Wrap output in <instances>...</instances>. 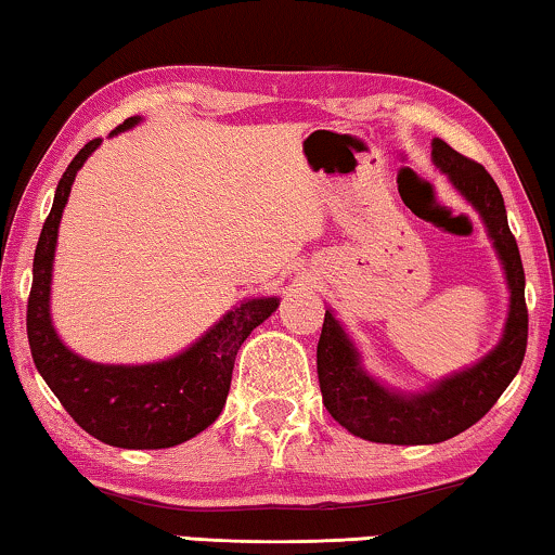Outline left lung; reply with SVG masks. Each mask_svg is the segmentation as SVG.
<instances>
[{
	"label": "left lung",
	"mask_w": 555,
	"mask_h": 555,
	"mask_svg": "<svg viewBox=\"0 0 555 555\" xmlns=\"http://www.w3.org/2000/svg\"><path fill=\"white\" fill-rule=\"evenodd\" d=\"M431 162L482 217L492 247L503 262L511 308L503 338L488 356L457 374L431 384L427 391L401 393L378 384L363 369L359 348L348 338L333 310H325L318 340V382L323 404L351 435L382 444H437L473 427L490 412L500 393L520 371L528 346L526 272L518 242L507 227L505 202L495 179L473 158L442 139L431 141Z\"/></svg>",
	"instance_id": "left-lung-1"
}]
</instances>
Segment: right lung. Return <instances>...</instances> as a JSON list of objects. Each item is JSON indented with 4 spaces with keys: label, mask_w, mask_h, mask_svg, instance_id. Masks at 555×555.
<instances>
[{
    "label": "right lung",
    "mask_w": 555,
    "mask_h": 555,
    "mask_svg": "<svg viewBox=\"0 0 555 555\" xmlns=\"http://www.w3.org/2000/svg\"><path fill=\"white\" fill-rule=\"evenodd\" d=\"M139 120V116L126 118L111 135L128 131ZM98 146L101 139L88 141L67 166L42 224L33 262V291L27 300L29 351L60 404L88 435L124 450H166L196 437L217 420L230 393L234 356L249 333L275 313L280 300H242L186 351L166 361L116 366L73 353L52 328V260L75 173Z\"/></svg>",
    "instance_id": "right-lung-1"
}]
</instances>
